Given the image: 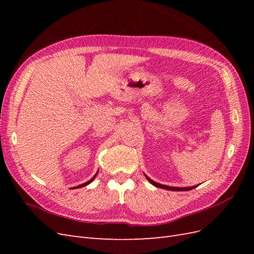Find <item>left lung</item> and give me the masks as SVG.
<instances>
[{
  "label": "left lung",
  "instance_id": "obj_1",
  "mask_svg": "<svg viewBox=\"0 0 254 254\" xmlns=\"http://www.w3.org/2000/svg\"><path fill=\"white\" fill-rule=\"evenodd\" d=\"M144 176L146 177V179H147L153 187H157V188H160V189H164V190H177V191H180V190H193V189H195V188H197V186H194V187H189V188H176V187H168V186H164V184H160V183H158V182H156V181H153V180H151L149 177H147L146 176L145 174H144Z\"/></svg>",
  "mask_w": 254,
  "mask_h": 254
}]
</instances>
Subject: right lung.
<instances>
[{
    "label": "right lung",
    "instance_id": "right-lung-1",
    "mask_svg": "<svg viewBox=\"0 0 254 254\" xmlns=\"http://www.w3.org/2000/svg\"><path fill=\"white\" fill-rule=\"evenodd\" d=\"M98 174V171H97V173L92 177V178L89 180V181H87V182H84V183H82V184H79V186H77V187H74V188H72V189H79V188H83V187H86V186H88V184H90L92 181H93L94 179H95V177H96V175Z\"/></svg>",
    "mask_w": 254,
    "mask_h": 254
}]
</instances>
